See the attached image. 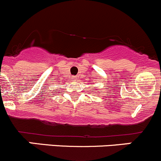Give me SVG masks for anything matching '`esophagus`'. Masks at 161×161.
<instances>
[{"label": "esophagus", "mask_w": 161, "mask_h": 161, "mask_svg": "<svg viewBox=\"0 0 161 161\" xmlns=\"http://www.w3.org/2000/svg\"><path fill=\"white\" fill-rule=\"evenodd\" d=\"M73 80H76L77 79V77H76V76H73Z\"/></svg>", "instance_id": "esophagus-1"}]
</instances>
